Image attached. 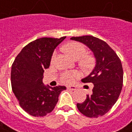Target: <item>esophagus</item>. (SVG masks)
<instances>
[{"label": "esophagus", "mask_w": 132, "mask_h": 132, "mask_svg": "<svg viewBox=\"0 0 132 132\" xmlns=\"http://www.w3.org/2000/svg\"><path fill=\"white\" fill-rule=\"evenodd\" d=\"M67 89L69 90H77V88L75 86L71 85V86H67Z\"/></svg>", "instance_id": "1"}]
</instances>
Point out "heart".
<instances>
[{
  "label": "heart",
  "instance_id": "b5f03b06",
  "mask_svg": "<svg viewBox=\"0 0 132 132\" xmlns=\"http://www.w3.org/2000/svg\"><path fill=\"white\" fill-rule=\"evenodd\" d=\"M64 50L66 51L71 57L74 60H80V65L85 68H88L90 66H92L93 64V58L90 56H83L85 55L86 49L84 45L82 44L77 43V42H70L66 44L63 47ZM56 53L54 52L52 55V59L55 57ZM77 77V74L76 72H65L63 73L61 75V80L62 82L66 83V84H70L72 83L75 80V78Z\"/></svg>",
  "mask_w": 132,
  "mask_h": 132
}]
</instances>
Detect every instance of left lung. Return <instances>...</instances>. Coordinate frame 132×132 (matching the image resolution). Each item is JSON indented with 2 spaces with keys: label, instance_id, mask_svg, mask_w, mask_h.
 Here are the masks:
<instances>
[{
  "label": "left lung",
  "instance_id": "1",
  "mask_svg": "<svg viewBox=\"0 0 132 132\" xmlns=\"http://www.w3.org/2000/svg\"><path fill=\"white\" fill-rule=\"evenodd\" d=\"M71 40L84 44L93 52L96 65L90 74L82 79L92 82V93L82 104L79 111L88 118L104 116L116 104L123 86V72L120 58L105 42L92 36L71 37Z\"/></svg>",
  "mask_w": 132,
  "mask_h": 132
}]
</instances>
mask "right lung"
Returning <instances> with one entry per match:
<instances>
[{
    "label": "right lung",
    "instance_id": "1",
    "mask_svg": "<svg viewBox=\"0 0 132 132\" xmlns=\"http://www.w3.org/2000/svg\"><path fill=\"white\" fill-rule=\"evenodd\" d=\"M66 39L40 38L27 44L12 66V90L20 107L34 117H43L55 108L65 86L50 87L42 82L55 49Z\"/></svg>",
    "mask_w": 132,
    "mask_h": 132
}]
</instances>
